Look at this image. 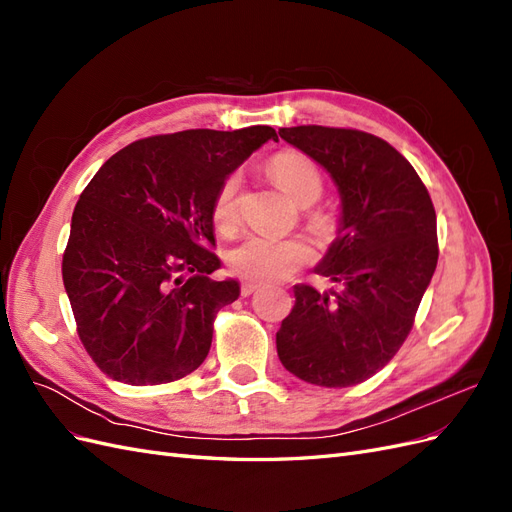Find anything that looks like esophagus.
I'll return each mask as SVG.
<instances>
[{
    "label": "esophagus",
    "mask_w": 512,
    "mask_h": 512,
    "mask_svg": "<svg viewBox=\"0 0 512 512\" xmlns=\"http://www.w3.org/2000/svg\"><path fill=\"white\" fill-rule=\"evenodd\" d=\"M258 288H260V284H256V282H245L241 286V297H250V294H254Z\"/></svg>",
    "instance_id": "1"
}]
</instances>
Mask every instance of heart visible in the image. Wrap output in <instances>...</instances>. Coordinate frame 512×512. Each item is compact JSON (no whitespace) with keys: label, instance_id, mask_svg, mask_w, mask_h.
Listing matches in <instances>:
<instances>
[{"label":"heart","instance_id":"1","mask_svg":"<svg viewBox=\"0 0 512 512\" xmlns=\"http://www.w3.org/2000/svg\"><path fill=\"white\" fill-rule=\"evenodd\" d=\"M267 173L299 207L314 205L322 194L318 168L303 153H277L269 160ZM239 188L241 177L230 175L215 194L213 222L222 232L235 230L239 224ZM309 224L314 228H327L329 218L320 211L309 213ZM312 256V247L301 239L250 235L228 254V265L232 273L247 282H280L305 267Z\"/></svg>","mask_w":512,"mask_h":512}]
</instances>
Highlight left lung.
Returning <instances> with one entry per match:
<instances>
[{
	"label": "left lung",
	"instance_id": "1",
	"mask_svg": "<svg viewBox=\"0 0 512 512\" xmlns=\"http://www.w3.org/2000/svg\"><path fill=\"white\" fill-rule=\"evenodd\" d=\"M280 136L337 185V237L316 273L342 290L294 286L277 356L309 384L344 389L374 376L406 342L438 265L436 211L412 164L374 134L297 126Z\"/></svg>",
	"mask_w": 512,
	"mask_h": 512
}]
</instances>
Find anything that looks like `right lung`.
<instances>
[{
    "label": "right lung",
    "instance_id": "obj_1",
    "mask_svg": "<svg viewBox=\"0 0 512 512\" xmlns=\"http://www.w3.org/2000/svg\"><path fill=\"white\" fill-rule=\"evenodd\" d=\"M267 141H277L271 126L151 136L89 181L61 275L81 342L108 378L164 384L207 359L215 314L241 292L232 277H211L222 267L207 250L213 200Z\"/></svg>",
    "mask_w": 512,
    "mask_h": 512
}]
</instances>
